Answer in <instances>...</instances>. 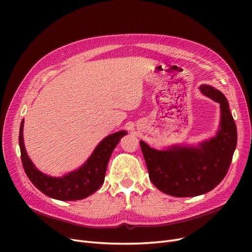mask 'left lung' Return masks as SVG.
I'll list each match as a JSON object with an SVG mask.
<instances>
[{"instance_id": "8db88e82", "label": "left lung", "mask_w": 252, "mask_h": 252, "mask_svg": "<svg viewBox=\"0 0 252 252\" xmlns=\"http://www.w3.org/2000/svg\"><path fill=\"white\" fill-rule=\"evenodd\" d=\"M202 94L220 104V123L217 135L193 145H174L164 150L140 141L149 179L161 192L175 197H194L216 188L227 175L237 145V127L229 103L221 92L208 85Z\"/></svg>"}]
</instances>
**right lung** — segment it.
Returning a JSON list of instances; mask_svg holds the SVG:
<instances>
[{
    "label": "right lung",
    "instance_id": "add662e5",
    "mask_svg": "<svg viewBox=\"0 0 252 252\" xmlns=\"http://www.w3.org/2000/svg\"><path fill=\"white\" fill-rule=\"evenodd\" d=\"M23 126L24 119L20 125L19 147L26 176L42 193L62 201L84 199L102 186L109 158L118 142L127 134L119 130L105 137L81 167L62 177H51L38 170L29 157L23 141Z\"/></svg>",
    "mask_w": 252,
    "mask_h": 252
}]
</instances>
